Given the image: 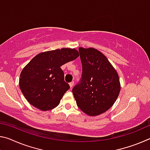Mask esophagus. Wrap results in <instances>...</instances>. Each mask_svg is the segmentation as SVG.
Wrapping results in <instances>:
<instances>
[{"mask_svg":"<svg viewBox=\"0 0 150 150\" xmlns=\"http://www.w3.org/2000/svg\"><path fill=\"white\" fill-rule=\"evenodd\" d=\"M73 85H74V81H72V82L69 83V86L71 88H72L73 87Z\"/></svg>","mask_w":150,"mask_h":150,"instance_id":"obj_1","label":"esophagus"}]
</instances>
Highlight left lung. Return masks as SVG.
Segmentation results:
<instances>
[{"mask_svg": "<svg viewBox=\"0 0 150 150\" xmlns=\"http://www.w3.org/2000/svg\"><path fill=\"white\" fill-rule=\"evenodd\" d=\"M83 67L80 83L73 88L78 107L88 116L101 115L110 108L120 91L116 69L100 51L79 48Z\"/></svg>", "mask_w": 150, "mask_h": 150, "instance_id": "obj_1", "label": "left lung"}]
</instances>
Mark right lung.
<instances>
[{
    "instance_id": "add662e5",
    "label": "right lung",
    "mask_w": 150,
    "mask_h": 150,
    "mask_svg": "<svg viewBox=\"0 0 150 150\" xmlns=\"http://www.w3.org/2000/svg\"><path fill=\"white\" fill-rule=\"evenodd\" d=\"M79 56L78 51L62 48L42 52L22 69L19 86L30 104L43 111L56 107L69 85L61 66Z\"/></svg>"
}]
</instances>
